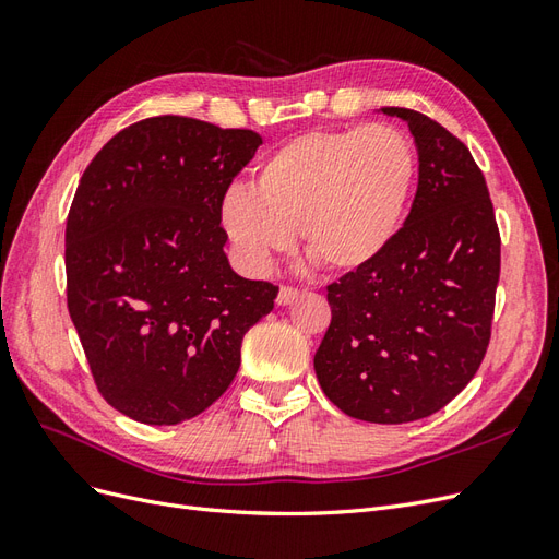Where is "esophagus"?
<instances>
[{"label": "esophagus", "instance_id": "obj_1", "mask_svg": "<svg viewBox=\"0 0 559 559\" xmlns=\"http://www.w3.org/2000/svg\"><path fill=\"white\" fill-rule=\"evenodd\" d=\"M300 296L298 289H294V286H282L280 294H277V306H292V302Z\"/></svg>", "mask_w": 559, "mask_h": 559}]
</instances>
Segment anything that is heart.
<instances>
[{
    "instance_id": "1",
    "label": "heart",
    "mask_w": 559,
    "mask_h": 559,
    "mask_svg": "<svg viewBox=\"0 0 559 559\" xmlns=\"http://www.w3.org/2000/svg\"><path fill=\"white\" fill-rule=\"evenodd\" d=\"M417 175L415 151L389 126L312 130L259 163L253 191L233 186L218 222L249 273L292 247L345 277L376 265L396 242Z\"/></svg>"
}]
</instances>
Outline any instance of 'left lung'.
<instances>
[{
  "label": "left lung",
  "mask_w": 559,
  "mask_h": 559,
  "mask_svg": "<svg viewBox=\"0 0 559 559\" xmlns=\"http://www.w3.org/2000/svg\"><path fill=\"white\" fill-rule=\"evenodd\" d=\"M378 111L411 128L417 193L392 249L329 286L331 326L314 373L345 415L403 425L441 411L476 376L492 329L501 240L471 151L425 114Z\"/></svg>",
  "instance_id": "8db88e82"
}]
</instances>
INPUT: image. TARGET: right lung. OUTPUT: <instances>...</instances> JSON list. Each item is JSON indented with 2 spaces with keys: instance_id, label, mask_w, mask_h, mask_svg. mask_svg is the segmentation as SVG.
Segmentation results:
<instances>
[{
  "instance_id": "add662e5",
  "label": "right lung",
  "mask_w": 559,
  "mask_h": 559,
  "mask_svg": "<svg viewBox=\"0 0 559 559\" xmlns=\"http://www.w3.org/2000/svg\"><path fill=\"white\" fill-rule=\"evenodd\" d=\"M253 130L156 116L83 173L64 230L67 308L99 394L142 425H179L230 386L277 286L240 277L218 210L261 146Z\"/></svg>"
}]
</instances>
